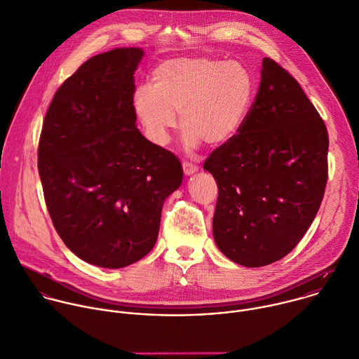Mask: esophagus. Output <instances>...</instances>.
<instances>
[{
	"label": "esophagus",
	"instance_id": "obj_1",
	"mask_svg": "<svg viewBox=\"0 0 359 359\" xmlns=\"http://www.w3.org/2000/svg\"><path fill=\"white\" fill-rule=\"evenodd\" d=\"M182 170H184L185 175H192V174H195L198 171V167L195 164L189 163V161H184L182 163Z\"/></svg>",
	"mask_w": 359,
	"mask_h": 359
}]
</instances>
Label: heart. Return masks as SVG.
<instances>
[{
    "instance_id": "b5f03b06",
    "label": "heart",
    "mask_w": 359,
    "mask_h": 359,
    "mask_svg": "<svg viewBox=\"0 0 359 359\" xmlns=\"http://www.w3.org/2000/svg\"><path fill=\"white\" fill-rule=\"evenodd\" d=\"M255 95V77L240 62L177 57L154 69L151 87L140 86L132 104L150 142L165 146L180 114L182 140L195 149L202 140L209 146L231 140L247 122Z\"/></svg>"
}]
</instances>
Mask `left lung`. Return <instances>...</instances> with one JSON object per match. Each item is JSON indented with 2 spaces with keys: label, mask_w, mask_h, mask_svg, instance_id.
<instances>
[{
  "label": "left lung",
  "mask_w": 359,
  "mask_h": 359,
  "mask_svg": "<svg viewBox=\"0 0 359 359\" xmlns=\"http://www.w3.org/2000/svg\"><path fill=\"white\" fill-rule=\"evenodd\" d=\"M327 151V128L299 83L264 57L247 122L203 164L219 188L213 215L219 250L250 268L289 254L323 201Z\"/></svg>",
  "instance_id": "obj_1"
}]
</instances>
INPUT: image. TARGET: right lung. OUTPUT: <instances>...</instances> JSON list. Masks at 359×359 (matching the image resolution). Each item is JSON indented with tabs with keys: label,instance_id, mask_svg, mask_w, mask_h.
<instances>
[{
	"label": "right lung",
	"instance_id": "add662e5",
	"mask_svg": "<svg viewBox=\"0 0 359 359\" xmlns=\"http://www.w3.org/2000/svg\"><path fill=\"white\" fill-rule=\"evenodd\" d=\"M140 48L87 60L56 91L38 149L56 231L83 261L123 268L147 255L164 201L182 182L180 160L136 128Z\"/></svg>",
	"mask_w": 359,
	"mask_h": 359
}]
</instances>
